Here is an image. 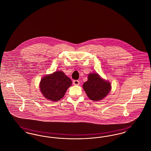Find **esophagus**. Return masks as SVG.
I'll return each instance as SVG.
<instances>
[{"mask_svg":"<svg viewBox=\"0 0 151 151\" xmlns=\"http://www.w3.org/2000/svg\"><path fill=\"white\" fill-rule=\"evenodd\" d=\"M73 84L75 86H78L80 84V82H79V80H73Z\"/></svg>","mask_w":151,"mask_h":151,"instance_id":"esophagus-1","label":"esophagus"}]
</instances>
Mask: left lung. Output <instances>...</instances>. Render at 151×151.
Instances as JSON below:
<instances>
[{"label":"left lung","mask_w":151,"mask_h":151,"mask_svg":"<svg viewBox=\"0 0 151 151\" xmlns=\"http://www.w3.org/2000/svg\"><path fill=\"white\" fill-rule=\"evenodd\" d=\"M88 97L92 101L102 100L108 95L111 89L110 83L102 79L98 73H89L88 80L83 84Z\"/></svg>","instance_id":"1"}]
</instances>
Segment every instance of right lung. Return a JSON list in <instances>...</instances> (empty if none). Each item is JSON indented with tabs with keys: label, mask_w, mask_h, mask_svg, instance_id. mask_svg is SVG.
<instances>
[{
	"label": "right lung",
	"mask_w": 151,
	"mask_h": 151,
	"mask_svg": "<svg viewBox=\"0 0 151 151\" xmlns=\"http://www.w3.org/2000/svg\"><path fill=\"white\" fill-rule=\"evenodd\" d=\"M71 85V80L64 72L60 71L46 75L42 78L40 89L46 99L57 101L63 97L66 91Z\"/></svg>",
	"instance_id": "1"
}]
</instances>
